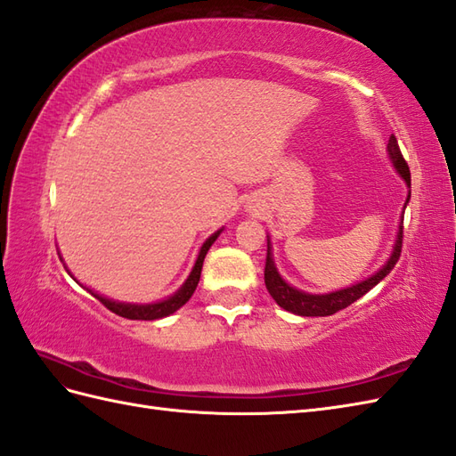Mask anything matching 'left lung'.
<instances>
[{"label": "left lung", "mask_w": 456, "mask_h": 456, "mask_svg": "<svg viewBox=\"0 0 456 456\" xmlns=\"http://www.w3.org/2000/svg\"><path fill=\"white\" fill-rule=\"evenodd\" d=\"M387 151H389V159H391V163L395 166L396 173L401 175L408 189H411V171H408V166H406V161H404V158L401 154V148H399V142H396L395 134H391V138H389ZM408 200H411V192H408V196H406L404 208H406ZM404 208H403L399 231H396L395 247L391 250V256L387 258V262H385L376 273L370 275L368 279H364V281H360L356 285H350L346 289L333 290V293H325V295L305 293V290H300V289H297L293 285H289L285 279L279 275V272H277L275 262H273V254H272V242H270V237H267V258H265V272H264L267 293L272 295V298L283 310H287L290 314H297V316H306V318L331 316V314L350 306L360 297H364L370 289L376 287L383 277H387L391 273L393 267H395V264L399 262L401 248H403Z\"/></svg>", "instance_id": "8db88e82"}]
</instances>
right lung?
I'll list each match as a JSON object with an SVG mask.
<instances>
[{
	"label": "right lung",
	"mask_w": 456,
	"mask_h": 456,
	"mask_svg": "<svg viewBox=\"0 0 456 456\" xmlns=\"http://www.w3.org/2000/svg\"><path fill=\"white\" fill-rule=\"evenodd\" d=\"M221 231H224V229L216 231L214 235H209V237L204 240L200 252H198V258H196V262H194L192 272H191L189 277H186V281H184L177 290H175V293H173L171 297L163 298V300H159V302H151V305H131V302H119V300L108 298V297H102V295L96 293V290H92V289H86V290H88V293H90L92 297H96L108 310H111L113 314H117V316L126 318V320H146V322H151V320H161V318H166V316H171L173 312H177V310H179L183 305H186V302H189V298L192 297V293H194L196 287H198V281H200L202 264H204L206 254H208L209 247H212V244L216 242V239L221 235ZM60 258H61V256H60ZM61 260H63V258H61ZM65 270H67V265H65ZM67 272H69V270H67ZM69 275H71V272H69ZM71 277H73V275H71ZM73 279H75V277H73ZM75 281H77V279H75ZM77 283H78V281H77Z\"/></svg>",
	"instance_id": "right-lung-1"
}]
</instances>
